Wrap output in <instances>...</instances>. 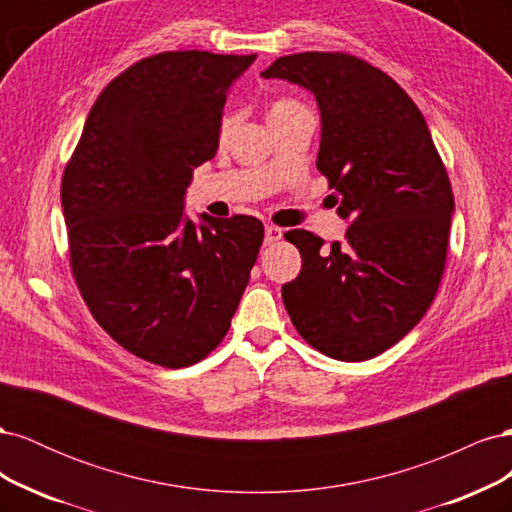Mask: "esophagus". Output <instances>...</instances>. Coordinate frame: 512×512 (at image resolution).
<instances>
[{
	"instance_id": "obj_1",
	"label": "esophagus",
	"mask_w": 512,
	"mask_h": 512,
	"mask_svg": "<svg viewBox=\"0 0 512 512\" xmlns=\"http://www.w3.org/2000/svg\"><path fill=\"white\" fill-rule=\"evenodd\" d=\"M282 235H284V228L275 226V224H269V226L265 228V243H267V245H275L277 241L282 239Z\"/></svg>"
}]
</instances>
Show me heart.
Here are the masks:
<instances>
[{
    "mask_svg": "<svg viewBox=\"0 0 512 512\" xmlns=\"http://www.w3.org/2000/svg\"><path fill=\"white\" fill-rule=\"evenodd\" d=\"M299 106H303V104H299L297 100L280 98V100L271 102V106H269V117L282 115V113L292 111V108H299ZM232 123H235V117H232L230 113H224V115H222V121H220V136H222V138H226V136H228V132L232 130Z\"/></svg>",
    "mask_w": 512,
    "mask_h": 512,
    "instance_id": "heart-1",
    "label": "heart"
}]
</instances>
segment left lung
<instances>
[{
  "label": "left lung",
  "mask_w": 512,
  "mask_h": 512,
  "mask_svg": "<svg viewBox=\"0 0 512 512\" xmlns=\"http://www.w3.org/2000/svg\"><path fill=\"white\" fill-rule=\"evenodd\" d=\"M262 76L316 96V166L339 196L337 213L352 220L331 247L309 230L286 232L303 260L282 288L286 312L331 359H374L416 327L438 292L455 209L444 162L412 98L361 57L294 53Z\"/></svg>",
  "instance_id": "obj_1"
}]
</instances>
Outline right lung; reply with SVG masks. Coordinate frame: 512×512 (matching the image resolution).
<instances>
[{"mask_svg": "<svg viewBox=\"0 0 512 512\" xmlns=\"http://www.w3.org/2000/svg\"><path fill=\"white\" fill-rule=\"evenodd\" d=\"M256 55L164 51L91 106L61 179L74 282L138 359L203 361L230 329L265 237L252 215H183L194 168L218 151L226 89Z\"/></svg>", "mask_w": 512, "mask_h": 512, "instance_id": "1", "label": "right lung"}]
</instances>
